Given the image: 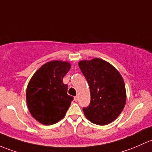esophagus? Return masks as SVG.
Instances as JSON below:
<instances>
[{
  "mask_svg": "<svg viewBox=\"0 0 152 152\" xmlns=\"http://www.w3.org/2000/svg\"><path fill=\"white\" fill-rule=\"evenodd\" d=\"M74 100H75V102H77V101H78V96H75V97H74Z\"/></svg>",
  "mask_w": 152,
  "mask_h": 152,
  "instance_id": "34e87169",
  "label": "esophagus"
}]
</instances>
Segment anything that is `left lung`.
<instances>
[{
  "label": "left lung",
  "instance_id": "1",
  "mask_svg": "<svg viewBox=\"0 0 152 152\" xmlns=\"http://www.w3.org/2000/svg\"><path fill=\"white\" fill-rule=\"evenodd\" d=\"M78 64L90 88L91 102L83 108L86 117L95 124H108L120 115L126 103L122 77L100 58L81 61Z\"/></svg>",
  "mask_w": 152,
  "mask_h": 152
}]
</instances>
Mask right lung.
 I'll use <instances>...</instances> for the list:
<instances>
[{"label": "right lung", "mask_w": 152, "mask_h": 152, "mask_svg": "<svg viewBox=\"0 0 152 152\" xmlns=\"http://www.w3.org/2000/svg\"><path fill=\"white\" fill-rule=\"evenodd\" d=\"M70 67L68 62L53 61L40 67L31 77L26 101L30 113L39 122L51 125L64 117L73 100L63 83Z\"/></svg>", "instance_id": "1"}]
</instances>
